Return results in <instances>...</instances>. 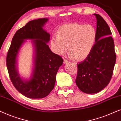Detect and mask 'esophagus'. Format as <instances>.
I'll use <instances>...</instances> for the list:
<instances>
[{
    "instance_id": "1",
    "label": "esophagus",
    "mask_w": 121,
    "mask_h": 121,
    "mask_svg": "<svg viewBox=\"0 0 121 121\" xmlns=\"http://www.w3.org/2000/svg\"><path fill=\"white\" fill-rule=\"evenodd\" d=\"M64 64H67L69 63V61H67V60L64 59Z\"/></svg>"
}]
</instances>
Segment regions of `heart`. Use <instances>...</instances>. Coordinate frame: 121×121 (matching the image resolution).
Returning a JSON list of instances; mask_svg holds the SVG:
<instances>
[{"mask_svg": "<svg viewBox=\"0 0 121 121\" xmlns=\"http://www.w3.org/2000/svg\"><path fill=\"white\" fill-rule=\"evenodd\" d=\"M96 37L97 32L92 25L78 22L66 24L60 28L57 35L52 36L51 45L57 54H65L69 48L70 57L82 60L91 53Z\"/></svg>", "mask_w": 121, "mask_h": 121, "instance_id": "heart-1", "label": "heart"}]
</instances>
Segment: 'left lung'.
Wrapping results in <instances>:
<instances>
[{"mask_svg":"<svg viewBox=\"0 0 121 121\" xmlns=\"http://www.w3.org/2000/svg\"><path fill=\"white\" fill-rule=\"evenodd\" d=\"M97 19L96 43L89 55L77 64L75 82L86 93H96L108 85L116 60L115 44L109 26L99 14Z\"/></svg>","mask_w":121,"mask_h":121,"instance_id":"8db88e82","label":"left lung"}]
</instances>
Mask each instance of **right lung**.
Instances as JSON below:
<instances>
[{
  "label": "right lung",
  "mask_w": 121,
  "mask_h": 121,
  "mask_svg": "<svg viewBox=\"0 0 121 121\" xmlns=\"http://www.w3.org/2000/svg\"><path fill=\"white\" fill-rule=\"evenodd\" d=\"M48 19L30 21L16 32L6 56V66L13 85L20 93L30 99L47 96L54 87L56 76L63 59L50 50L47 43L50 34L43 29ZM25 39H33L35 49V67L30 79L24 82L17 73L16 59Z\"/></svg>",
  "instance_id": "right-lung-1"
}]
</instances>
